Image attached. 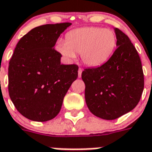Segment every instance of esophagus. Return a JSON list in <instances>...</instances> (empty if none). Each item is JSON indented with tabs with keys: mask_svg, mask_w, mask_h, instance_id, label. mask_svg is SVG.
Wrapping results in <instances>:
<instances>
[{
	"mask_svg": "<svg viewBox=\"0 0 152 152\" xmlns=\"http://www.w3.org/2000/svg\"><path fill=\"white\" fill-rule=\"evenodd\" d=\"M82 68H79V69H78V77H81V76H82Z\"/></svg>",
	"mask_w": 152,
	"mask_h": 152,
	"instance_id": "34e87169",
	"label": "esophagus"
}]
</instances>
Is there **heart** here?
I'll list each match as a JSON object with an SVG mask.
<instances>
[{
    "mask_svg": "<svg viewBox=\"0 0 152 152\" xmlns=\"http://www.w3.org/2000/svg\"><path fill=\"white\" fill-rule=\"evenodd\" d=\"M116 46L113 31L98 27L77 28L66 35V42L58 45L60 53L73 58L80 54L82 63L90 67L104 64L113 55Z\"/></svg>",
    "mask_w": 152,
    "mask_h": 152,
    "instance_id": "b5f03b06",
    "label": "heart"
}]
</instances>
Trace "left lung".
<instances>
[{"instance_id":"obj_1","label":"left lung","mask_w":152,"mask_h":152,"mask_svg":"<svg viewBox=\"0 0 152 152\" xmlns=\"http://www.w3.org/2000/svg\"><path fill=\"white\" fill-rule=\"evenodd\" d=\"M116 48L106 63L82 73L89 111L104 120H114L137 105L144 87L143 68L136 48L127 35L115 28Z\"/></svg>"}]
</instances>
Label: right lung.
Returning a JSON list of instances; mask_svg holds the SVG:
<instances>
[{"instance_id": "obj_1", "label": "right lung", "mask_w": 152, "mask_h": 152, "mask_svg": "<svg viewBox=\"0 0 152 152\" xmlns=\"http://www.w3.org/2000/svg\"><path fill=\"white\" fill-rule=\"evenodd\" d=\"M70 23L44 24L20 39L9 66V94L17 111L34 121H50L77 77L78 66L63 65L54 47Z\"/></svg>"}]
</instances>
